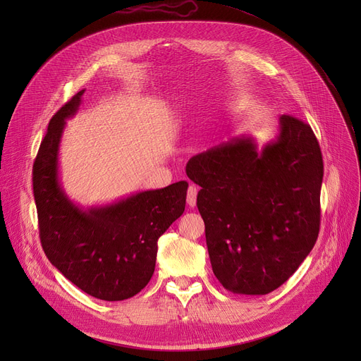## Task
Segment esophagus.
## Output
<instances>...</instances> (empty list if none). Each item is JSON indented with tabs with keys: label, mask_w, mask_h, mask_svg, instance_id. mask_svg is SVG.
Masks as SVG:
<instances>
[{
	"label": "esophagus",
	"mask_w": 361,
	"mask_h": 361,
	"mask_svg": "<svg viewBox=\"0 0 361 361\" xmlns=\"http://www.w3.org/2000/svg\"><path fill=\"white\" fill-rule=\"evenodd\" d=\"M196 199H197V188L195 185H190L187 192V204L190 206L192 209L196 206Z\"/></svg>",
	"instance_id": "34e87169"
}]
</instances>
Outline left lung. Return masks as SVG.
Segmentation results:
<instances>
[{
  "label": "left lung",
  "mask_w": 361,
  "mask_h": 361,
  "mask_svg": "<svg viewBox=\"0 0 361 361\" xmlns=\"http://www.w3.org/2000/svg\"><path fill=\"white\" fill-rule=\"evenodd\" d=\"M187 177L202 188L212 271L225 290L263 295L281 287L312 252L320 226L324 159L309 124L281 116L260 152L234 137L193 157Z\"/></svg>",
  "instance_id": "obj_1"
}]
</instances>
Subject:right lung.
Segmentation results:
<instances>
[{
	"label": "right lung",
	"mask_w": 361,
	"mask_h": 361,
	"mask_svg": "<svg viewBox=\"0 0 361 361\" xmlns=\"http://www.w3.org/2000/svg\"><path fill=\"white\" fill-rule=\"evenodd\" d=\"M85 90L51 118L33 162V196L42 249L54 267L86 294L121 301L140 293L155 271L158 240L185 207L187 181L147 190L112 204L80 209L59 181L66 118Z\"/></svg>",
	"instance_id": "obj_1"
}]
</instances>
